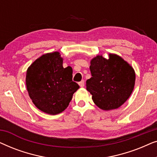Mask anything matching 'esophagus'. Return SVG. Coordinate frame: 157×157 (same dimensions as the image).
I'll return each instance as SVG.
<instances>
[{
    "instance_id": "esophagus-1",
    "label": "esophagus",
    "mask_w": 157,
    "mask_h": 157,
    "mask_svg": "<svg viewBox=\"0 0 157 157\" xmlns=\"http://www.w3.org/2000/svg\"><path fill=\"white\" fill-rule=\"evenodd\" d=\"M78 85L80 86L81 87H83V86H84V81L82 80L81 81H80V82H78Z\"/></svg>"
}]
</instances>
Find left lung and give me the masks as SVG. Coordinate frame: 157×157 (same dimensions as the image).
<instances>
[{
	"label": "left lung",
	"mask_w": 157,
	"mask_h": 157,
	"mask_svg": "<svg viewBox=\"0 0 157 157\" xmlns=\"http://www.w3.org/2000/svg\"><path fill=\"white\" fill-rule=\"evenodd\" d=\"M90 63L92 77L86 81V86L94 104L104 111L119 108L134 90V68L114 53H109L108 59L102 55L96 56Z\"/></svg>",
	"instance_id": "1"
}]
</instances>
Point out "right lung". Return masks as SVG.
<instances>
[{
    "label": "right lung",
    "mask_w": 157,
    "mask_h": 157,
    "mask_svg": "<svg viewBox=\"0 0 157 157\" xmlns=\"http://www.w3.org/2000/svg\"><path fill=\"white\" fill-rule=\"evenodd\" d=\"M71 67H63V58L55 51L42 55L28 68L27 91L33 104L50 115L67 108L79 86L72 81Z\"/></svg>",
    "instance_id": "1"
}]
</instances>
